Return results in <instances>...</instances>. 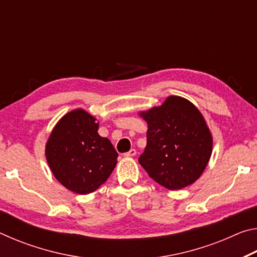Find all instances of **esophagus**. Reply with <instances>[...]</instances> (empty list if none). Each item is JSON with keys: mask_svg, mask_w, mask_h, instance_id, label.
<instances>
[{"mask_svg": "<svg viewBox=\"0 0 257 257\" xmlns=\"http://www.w3.org/2000/svg\"><path fill=\"white\" fill-rule=\"evenodd\" d=\"M136 153H137V152H136V150H130L129 152H127V153H124L123 154V156H125V158H132V156H135V155H136Z\"/></svg>", "mask_w": 257, "mask_h": 257, "instance_id": "esophagus-1", "label": "esophagus"}]
</instances>
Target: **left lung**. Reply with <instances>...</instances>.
<instances>
[{"mask_svg": "<svg viewBox=\"0 0 257 257\" xmlns=\"http://www.w3.org/2000/svg\"><path fill=\"white\" fill-rule=\"evenodd\" d=\"M147 144L138 162L159 185L177 190L194 184L212 154V135L202 113L188 99L169 96L161 106L139 113Z\"/></svg>", "mask_w": 257, "mask_h": 257, "instance_id": "obj_1", "label": "left lung"}]
</instances>
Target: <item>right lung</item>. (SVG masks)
<instances>
[{
	"label": "right lung",
	"mask_w": 257,
	"mask_h": 257,
	"mask_svg": "<svg viewBox=\"0 0 257 257\" xmlns=\"http://www.w3.org/2000/svg\"><path fill=\"white\" fill-rule=\"evenodd\" d=\"M97 130L96 119L77 108L60 119L46 143L45 155L51 171L73 193H93L107 180L116 165L118 153Z\"/></svg>",
	"instance_id": "1"
}]
</instances>
